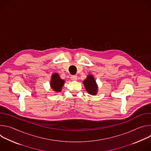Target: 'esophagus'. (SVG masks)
I'll return each instance as SVG.
<instances>
[{"label": "esophagus", "instance_id": "34e87169", "mask_svg": "<svg viewBox=\"0 0 151 151\" xmlns=\"http://www.w3.org/2000/svg\"><path fill=\"white\" fill-rule=\"evenodd\" d=\"M70 78H71V79H72V81H76V80H77V79H78V76H77L76 75H72L71 77H70Z\"/></svg>", "mask_w": 151, "mask_h": 151}]
</instances>
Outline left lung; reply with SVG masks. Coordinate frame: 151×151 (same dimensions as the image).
I'll use <instances>...</instances> for the list:
<instances>
[{"mask_svg":"<svg viewBox=\"0 0 151 151\" xmlns=\"http://www.w3.org/2000/svg\"><path fill=\"white\" fill-rule=\"evenodd\" d=\"M83 85L87 91L92 95L97 94V85L94 79V77L91 75H88L87 78L83 82Z\"/></svg>","mask_w":151,"mask_h":151,"instance_id":"8db88e82","label":"left lung"}]
</instances>
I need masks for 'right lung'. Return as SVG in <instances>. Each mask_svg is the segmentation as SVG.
I'll use <instances>...</instances> for the list:
<instances>
[{"instance_id": "add662e5", "label": "right lung", "mask_w": 151, "mask_h": 151, "mask_svg": "<svg viewBox=\"0 0 151 151\" xmlns=\"http://www.w3.org/2000/svg\"><path fill=\"white\" fill-rule=\"evenodd\" d=\"M64 81L61 79L57 73H54L52 75L51 87L54 91L60 92L64 85Z\"/></svg>"}]
</instances>
